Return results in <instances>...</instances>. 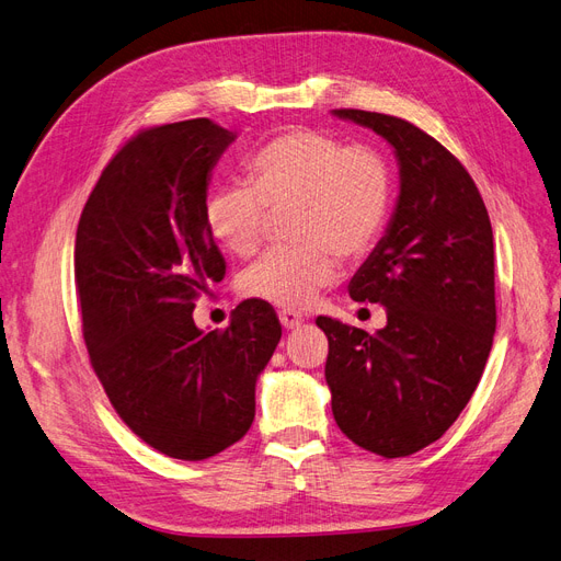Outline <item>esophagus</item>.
I'll return each instance as SVG.
<instances>
[{"mask_svg":"<svg viewBox=\"0 0 561 561\" xmlns=\"http://www.w3.org/2000/svg\"><path fill=\"white\" fill-rule=\"evenodd\" d=\"M278 318H280V324L285 327V330H295V327H299L304 322V316L297 311H289V308L287 311H280Z\"/></svg>","mask_w":561,"mask_h":561,"instance_id":"obj_1","label":"esophagus"}]
</instances>
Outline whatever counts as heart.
<instances>
[{
  "label": "heart",
  "mask_w": 561,
  "mask_h": 561,
  "mask_svg": "<svg viewBox=\"0 0 561 561\" xmlns=\"http://www.w3.org/2000/svg\"><path fill=\"white\" fill-rule=\"evenodd\" d=\"M392 169L376 146H345L332 134L289 129L248 158L243 185L210 192L204 222L210 239L237 257L255 255L266 214L293 208L295 248L264 255L241 280L245 297L304 308L332 283L339 255L357 260L388 222Z\"/></svg>",
  "instance_id": "obj_1"
}]
</instances>
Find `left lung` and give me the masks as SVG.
Listing matches in <instances>:
<instances>
[{
    "label": "left lung",
    "mask_w": 561,
    "mask_h": 561,
    "mask_svg": "<svg viewBox=\"0 0 561 561\" xmlns=\"http://www.w3.org/2000/svg\"><path fill=\"white\" fill-rule=\"evenodd\" d=\"M388 139L401 192L392 222L351 280L382 304L369 334L318 316L330 341L324 378L341 432L380 457H409L448 432L485 369L496 330L494 239L485 202L453 152L397 115L336 108Z\"/></svg>",
    "instance_id": "obj_1"
}]
</instances>
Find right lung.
I'll list each match as a JSON object with an SVG mask.
<instances>
[{
    "label": "right lung",
    "mask_w": 561,
    "mask_h": 561,
    "mask_svg": "<svg viewBox=\"0 0 561 561\" xmlns=\"http://www.w3.org/2000/svg\"><path fill=\"white\" fill-rule=\"evenodd\" d=\"M234 134L195 118L139 129L104 167L76 229L73 280L90 364L121 420L158 453L202 461L255 420V382L280 341L272 304L225 330L192 311L225 257L204 222L210 169Z\"/></svg>",
    "instance_id": "right-lung-1"
}]
</instances>
